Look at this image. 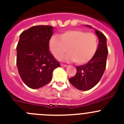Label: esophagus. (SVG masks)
Listing matches in <instances>:
<instances>
[{
  "mask_svg": "<svg viewBox=\"0 0 124 124\" xmlns=\"http://www.w3.org/2000/svg\"><path fill=\"white\" fill-rule=\"evenodd\" d=\"M61 66L63 67H67L68 65H65V64H63V63H61Z\"/></svg>",
  "mask_w": 124,
  "mask_h": 124,
  "instance_id": "obj_1",
  "label": "esophagus"
}]
</instances>
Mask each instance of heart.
<instances>
[{"instance_id":"obj_1","label":"heart","mask_w":124,"mask_h":124,"mask_svg":"<svg viewBox=\"0 0 124 124\" xmlns=\"http://www.w3.org/2000/svg\"><path fill=\"white\" fill-rule=\"evenodd\" d=\"M49 47L54 57L59 59L68 51L70 52L62 60L75 61L85 64L94 56L98 48V39L92 33L81 30L67 31L59 36H53L49 40Z\"/></svg>"}]
</instances>
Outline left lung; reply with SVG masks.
Wrapping results in <instances>:
<instances>
[{"label": "left lung", "instance_id": "left-lung-1", "mask_svg": "<svg viewBox=\"0 0 124 124\" xmlns=\"http://www.w3.org/2000/svg\"><path fill=\"white\" fill-rule=\"evenodd\" d=\"M90 28L92 26L86 25ZM99 39V44L96 52L92 59L86 64L76 67L77 73L69 78L70 83L76 88L81 91H87L94 86L100 81L106 66L108 50L106 36L94 29Z\"/></svg>", "mask_w": 124, "mask_h": 124}]
</instances>
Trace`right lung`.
Returning <instances> with one entry per match:
<instances>
[{
  "label": "right lung",
  "mask_w": 124,
  "mask_h": 124,
  "mask_svg": "<svg viewBox=\"0 0 124 124\" xmlns=\"http://www.w3.org/2000/svg\"><path fill=\"white\" fill-rule=\"evenodd\" d=\"M53 26H34L22 32L16 46V65L27 86L38 89L52 80L54 69L61 64L49 51Z\"/></svg>",
  "instance_id": "add662e5"
}]
</instances>
